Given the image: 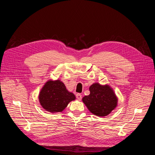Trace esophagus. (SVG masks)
Listing matches in <instances>:
<instances>
[{
  "instance_id": "34e87169",
  "label": "esophagus",
  "mask_w": 155,
  "mask_h": 155,
  "mask_svg": "<svg viewBox=\"0 0 155 155\" xmlns=\"http://www.w3.org/2000/svg\"><path fill=\"white\" fill-rule=\"evenodd\" d=\"M76 96V98H77V99H78V100H81V98H82V95L81 94H79V93L77 94Z\"/></svg>"
}]
</instances>
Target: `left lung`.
<instances>
[{
    "instance_id": "left-lung-1",
    "label": "left lung",
    "mask_w": 155,
    "mask_h": 155,
    "mask_svg": "<svg viewBox=\"0 0 155 155\" xmlns=\"http://www.w3.org/2000/svg\"><path fill=\"white\" fill-rule=\"evenodd\" d=\"M90 94L83 97L82 101L91 112L100 117L106 116L118 104V97L108 85L95 83L89 87Z\"/></svg>"
}]
</instances>
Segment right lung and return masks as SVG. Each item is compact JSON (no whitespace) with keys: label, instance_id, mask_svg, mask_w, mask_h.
<instances>
[{"label":"right lung","instance_id":"obj_1","mask_svg":"<svg viewBox=\"0 0 155 155\" xmlns=\"http://www.w3.org/2000/svg\"><path fill=\"white\" fill-rule=\"evenodd\" d=\"M76 96L68 91L64 84L59 79L48 80L39 92L40 104L46 111L50 112H62L70 101L75 100Z\"/></svg>","mask_w":155,"mask_h":155}]
</instances>
